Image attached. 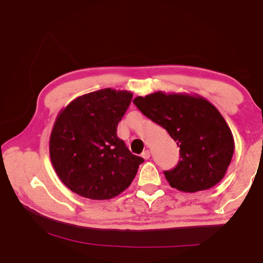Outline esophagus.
I'll use <instances>...</instances> for the list:
<instances>
[{
  "label": "esophagus",
  "instance_id": "34e87169",
  "mask_svg": "<svg viewBox=\"0 0 263 263\" xmlns=\"http://www.w3.org/2000/svg\"><path fill=\"white\" fill-rule=\"evenodd\" d=\"M141 157L144 158V159H149L150 158V152H149L148 149L144 150V152L141 154Z\"/></svg>",
  "mask_w": 263,
  "mask_h": 263
}]
</instances>
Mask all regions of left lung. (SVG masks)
<instances>
[{
	"mask_svg": "<svg viewBox=\"0 0 263 263\" xmlns=\"http://www.w3.org/2000/svg\"><path fill=\"white\" fill-rule=\"evenodd\" d=\"M133 103L180 146L177 166L164 172L172 187L194 193L224 178L235 143L225 119L210 102L197 93L156 91Z\"/></svg>",
	"mask_w": 263,
	"mask_h": 263,
	"instance_id": "obj_1",
	"label": "left lung"
}]
</instances>
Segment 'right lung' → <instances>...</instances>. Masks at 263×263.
Returning <instances> with one entry per match:
<instances>
[{"instance_id": "1", "label": "right lung", "mask_w": 263, "mask_h": 263, "mask_svg": "<svg viewBox=\"0 0 263 263\" xmlns=\"http://www.w3.org/2000/svg\"><path fill=\"white\" fill-rule=\"evenodd\" d=\"M132 96L105 88L77 97L60 110L49 137V157L72 192L108 200L130 186L143 159L130 153L116 128Z\"/></svg>"}]
</instances>
